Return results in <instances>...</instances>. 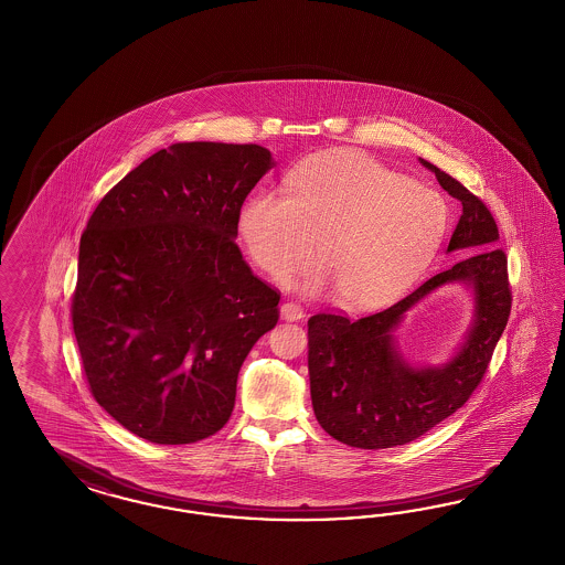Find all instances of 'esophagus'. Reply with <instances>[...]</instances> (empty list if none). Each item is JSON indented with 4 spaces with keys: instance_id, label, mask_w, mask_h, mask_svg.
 <instances>
[{
    "instance_id": "obj_1",
    "label": "esophagus",
    "mask_w": 565,
    "mask_h": 565,
    "mask_svg": "<svg viewBox=\"0 0 565 565\" xmlns=\"http://www.w3.org/2000/svg\"><path fill=\"white\" fill-rule=\"evenodd\" d=\"M281 317L288 321H298L305 317V309L298 302H284L281 305Z\"/></svg>"
}]
</instances>
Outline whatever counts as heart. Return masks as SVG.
Listing matches in <instances>:
<instances>
[{
	"mask_svg": "<svg viewBox=\"0 0 565 565\" xmlns=\"http://www.w3.org/2000/svg\"><path fill=\"white\" fill-rule=\"evenodd\" d=\"M450 211L436 190L359 152L302 160L288 192L254 194L239 232L254 263L284 281L311 263L307 292L331 288L351 311L380 309L409 290L445 242Z\"/></svg>",
	"mask_w": 565,
	"mask_h": 565,
	"instance_id": "b5f03b06",
	"label": "heart"
}]
</instances>
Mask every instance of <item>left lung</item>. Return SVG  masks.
Returning <instances> with one entry per match:
<instances>
[{"label":"left lung","instance_id":"obj_1","mask_svg":"<svg viewBox=\"0 0 565 565\" xmlns=\"http://www.w3.org/2000/svg\"><path fill=\"white\" fill-rule=\"evenodd\" d=\"M422 164L463 206L448 253L463 250L467 256L384 311L356 321L330 311L309 319L312 411L321 428L349 447L407 445L461 409L482 382L509 321L513 298L494 216L455 177L424 158ZM450 280L475 288V326L447 366L415 371L393 349L391 331L413 303Z\"/></svg>","mask_w":565,"mask_h":565}]
</instances>
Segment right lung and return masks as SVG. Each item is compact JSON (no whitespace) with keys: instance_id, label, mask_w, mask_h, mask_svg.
<instances>
[{"instance_id":"right-lung-1","label":"right lung","mask_w":565,"mask_h":565,"mask_svg":"<svg viewBox=\"0 0 565 565\" xmlns=\"http://www.w3.org/2000/svg\"><path fill=\"white\" fill-rule=\"evenodd\" d=\"M273 167L256 143H175L99 200L78 246L73 330L92 396L156 445L223 428L237 373L275 328L279 296L235 237Z\"/></svg>"}]
</instances>
